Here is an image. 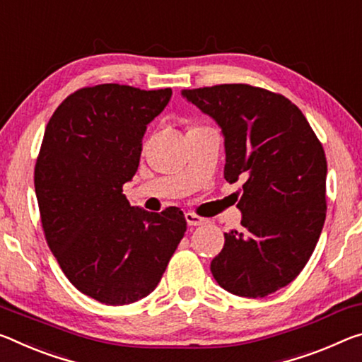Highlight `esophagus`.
I'll use <instances>...</instances> for the list:
<instances>
[{
	"mask_svg": "<svg viewBox=\"0 0 362 362\" xmlns=\"http://www.w3.org/2000/svg\"><path fill=\"white\" fill-rule=\"evenodd\" d=\"M185 221L190 227H197V226H203V223H206V219L202 216H197L194 212H187L185 214Z\"/></svg>",
	"mask_w": 362,
	"mask_h": 362,
	"instance_id": "esophagus-1",
	"label": "esophagus"
}]
</instances>
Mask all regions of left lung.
I'll return each instance as SVG.
<instances>
[{"instance_id":"8db88e82","label":"left lung","mask_w":362,"mask_h":362,"mask_svg":"<svg viewBox=\"0 0 362 362\" xmlns=\"http://www.w3.org/2000/svg\"><path fill=\"white\" fill-rule=\"evenodd\" d=\"M221 125L228 183L243 182L242 230L223 233L211 261L223 290L264 298L298 277L325 221L327 159L322 143L284 95L246 83L182 90Z\"/></svg>"}]
</instances>
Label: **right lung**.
Segmentation results:
<instances>
[{"instance_id": "add662e5", "label": "right lung", "mask_w": 362, "mask_h": 362, "mask_svg": "<svg viewBox=\"0 0 362 362\" xmlns=\"http://www.w3.org/2000/svg\"><path fill=\"white\" fill-rule=\"evenodd\" d=\"M170 95L119 83L83 87L45 129L33 174L45 238L69 282L105 305L150 295L187 232L179 208H132L122 193L139 169L146 125Z\"/></svg>"}]
</instances>
